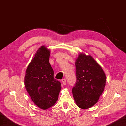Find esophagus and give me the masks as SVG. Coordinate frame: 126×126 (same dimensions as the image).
I'll return each instance as SVG.
<instances>
[{
    "label": "esophagus",
    "mask_w": 126,
    "mask_h": 126,
    "mask_svg": "<svg viewBox=\"0 0 126 126\" xmlns=\"http://www.w3.org/2000/svg\"><path fill=\"white\" fill-rule=\"evenodd\" d=\"M62 83L64 85H65L67 84V80H66L65 79H63L62 80Z\"/></svg>",
    "instance_id": "34e87169"
}]
</instances>
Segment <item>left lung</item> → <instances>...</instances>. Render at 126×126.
<instances>
[{
  "mask_svg": "<svg viewBox=\"0 0 126 126\" xmlns=\"http://www.w3.org/2000/svg\"><path fill=\"white\" fill-rule=\"evenodd\" d=\"M76 82L72 93L77 106L87 109L98 101L106 85V75L89 55L80 53L76 61Z\"/></svg>",
  "mask_w": 126,
  "mask_h": 126,
  "instance_id": "1",
  "label": "left lung"
}]
</instances>
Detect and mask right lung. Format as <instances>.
Instances as JSON below:
<instances>
[{"label": "right lung", "instance_id": "add662e5", "mask_svg": "<svg viewBox=\"0 0 126 126\" xmlns=\"http://www.w3.org/2000/svg\"><path fill=\"white\" fill-rule=\"evenodd\" d=\"M49 56L50 50L42 46L28 66L24 78L25 88L32 100L43 110L54 105L61 89V83L54 78Z\"/></svg>", "mask_w": 126, "mask_h": 126}]
</instances>
